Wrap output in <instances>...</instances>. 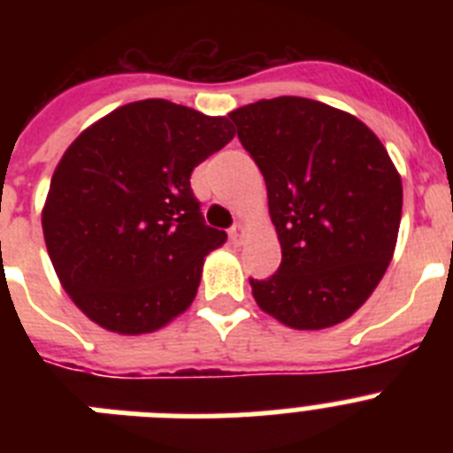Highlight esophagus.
I'll return each mask as SVG.
<instances>
[{
	"label": "esophagus",
	"instance_id": "obj_1",
	"mask_svg": "<svg viewBox=\"0 0 453 453\" xmlns=\"http://www.w3.org/2000/svg\"><path fill=\"white\" fill-rule=\"evenodd\" d=\"M229 238L234 240L235 245H240V242H242V238H245V226H242V224H234V226H231V231H229Z\"/></svg>",
	"mask_w": 453,
	"mask_h": 453
}]
</instances>
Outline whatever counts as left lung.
Instances as JSON below:
<instances>
[{"label": "left lung", "mask_w": 453, "mask_h": 453, "mask_svg": "<svg viewBox=\"0 0 453 453\" xmlns=\"http://www.w3.org/2000/svg\"><path fill=\"white\" fill-rule=\"evenodd\" d=\"M261 170L281 242L270 279H250L256 303L290 329L345 322L386 274L402 222V177L374 131L306 97L231 111Z\"/></svg>", "instance_id": "left-lung-1"}]
</instances>
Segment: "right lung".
I'll list each match as a JSON object with an SVG mask.
<instances>
[{
    "label": "right lung",
    "instance_id": "1",
    "mask_svg": "<svg viewBox=\"0 0 453 453\" xmlns=\"http://www.w3.org/2000/svg\"><path fill=\"white\" fill-rule=\"evenodd\" d=\"M235 135L167 99L124 104L65 150L42 208L58 281L102 329L151 334L197 295L203 258L224 245L192 195V170Z\"/></svg>",
    "mask_w": 453,
    "mask_h": 453
}]
</instances>
